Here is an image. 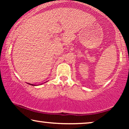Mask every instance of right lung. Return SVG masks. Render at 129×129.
I'll use <instances>...</instances> for the list:
<instances>
[{
  "mask_svg": "<svg viewBox=\"0 0 129 129\" xmlns=\"http://www.w3.org/2000/svg\"><path fill=\"white\" fill-rule=\"evenodd\" d=\"M30 84V85H33V84Z\"/></svg>",
  "mask_w": 129,
  "mask_h": 129,
  "instance_id": "add662e5",
  "label": "right lung"
}]
</instances>
